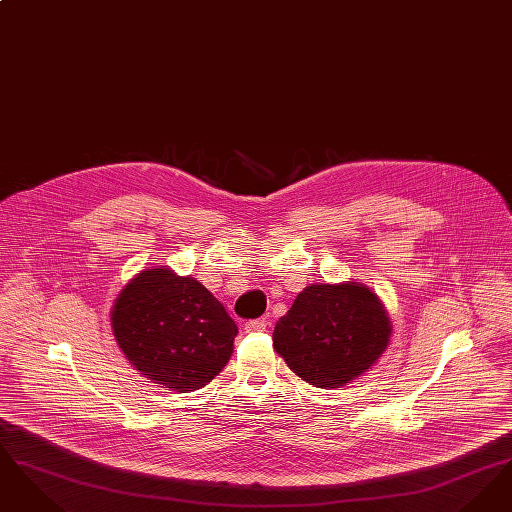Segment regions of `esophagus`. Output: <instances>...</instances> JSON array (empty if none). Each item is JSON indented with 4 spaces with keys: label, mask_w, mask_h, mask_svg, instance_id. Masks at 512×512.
Instances as JSON below:
<instances>
[{
    "label": "esophagus",
    "mask_w": 512,
    "mask_h": 512,
    "mask_svg": "<svg viewBox=\"0 0 512 512\" xmlns=\"http://www.w3.org/2000/svg\"><path fill=\"white\" fill-rule=\"evenodd\" d=\"M267 330V320L265 318H255L245 322V332L253 334V332H265Z\"/></svg>",
    "instance_id": "34e87169"
}]
</instances>
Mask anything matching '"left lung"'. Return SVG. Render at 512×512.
Instances as JSON below:
<instances>
[{
	"instance_id": "1",
	"label": "left lung",
	"mask_w": 512,
	"mask_h": 512,
	"mask_svg": "<svg viewBox=\"0 0 512 512\" xmlns=\"http://www.w3.org/2000/svg\"><path fill=\"white\" fill-rule=\"evenodd\" d=\"M390 336L382 301L363 284H311L276 322L272 345L299 378L334 390L374 365Z\"/></svg>"
}]
</instances>
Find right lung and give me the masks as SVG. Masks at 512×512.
Here are the masks:
<instances>
[{"label":"right lung","mask_w":512,"mask_h":512,"mask_svg":"<svg viewBox=\"0 0 512 512\" xmlns=\"http://www.w3.org/2000/svg\"><path fill=\"white\" fill-rule=\"evenodd\" d=\"M113 334L126 359L153 384L199 390L226 366L238 326L192 276L146 268L117 297Z\"/></svg>","instance_id":"right-lung-1"}]
</instances>
